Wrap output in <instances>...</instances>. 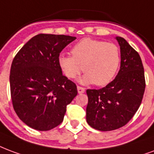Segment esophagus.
Returning <instances> with one entry per match:
<instances>
[{"mask_svg": "<svg viewBox=\"0 0 154 154\" xmlns=\"http://www.w3.org/2000/svg\"><path fill=\"white\" fill-rule=\"evenodd\" d=\"M77 92L79 93V94H82V93H84L85 92V88H83V87H82V86H77Z\"/></svg>", "mask_w": 154, "mask_h": 154, "instance_id": "obj_1", "label": "esophagus"}]
</instances>
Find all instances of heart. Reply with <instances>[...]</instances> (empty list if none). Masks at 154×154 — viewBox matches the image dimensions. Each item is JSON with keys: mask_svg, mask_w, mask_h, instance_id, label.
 Returning <instances> with one entry per match:
<instances>
[{"mask_svg": "<svg viewBox=\"0 0 154 154\" xmlns=\"http://www.w3.org/2000/svg\"><path fill=\"white\" fill-rule=\"evenodd\" d=\"M58 63L63 73L69 79L86 72L79 79L82 84L104 86L109 83L120 64L119 49L112 43L85 38L72 49V55L60 54Z\"/></svg>", "mask_w": 154, "mask_h": 154, "instance_id": "1", "label": "heart"}]
</instances>
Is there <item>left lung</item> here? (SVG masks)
Here are the masks:
<instances>
[{
	"label": "left lung",
	"mask_w": 154,
	"mask_h": 154,
	"mask_svg": "<svg viewBox=\"0 0 154 154\" xmlns=\"http://www.w3.org/2000/svg\"><path fill=\"white\" fill-rule=\"evenodd\" d=\"M120 46V70L114 80L100 90L86 91V122L101 131L118 129L129 122L140 105L145 90L140 54L126 40L116 36Z\"/></svg>",
	"instance_id": "obj_1"
}]
</instances>
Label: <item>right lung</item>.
Listing matches in <instances>:
<instances>
[{"label":"right lung","instance_id":"obj_1","mask_svg":"<svg viewBox=\"0 0 154 154\" xmlns=\"http://www.w3.org/2000/svg\"><path fill=\"white\" fill-rule=\"evenodd\" d=\"M75 36L38 34L13 60L10 94L19 119L32 129L50 131L63 120L67 105L77 94L75 83L63 76L58 63L60 52Z\"/></svg>","mask_w":154,"mask_h":154}]
</instances>
